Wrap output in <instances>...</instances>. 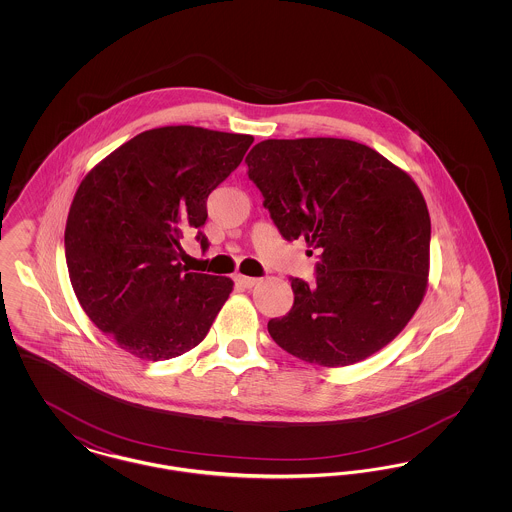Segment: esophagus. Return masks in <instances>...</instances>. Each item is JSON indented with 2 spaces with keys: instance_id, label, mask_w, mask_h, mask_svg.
<instances>
[{
  "instance_id": "esophagus-1",
  "label": "esophagus",
  "mask_w": 512,
  "mask_h": 512,
  "mask_svg": "<svg viewBox=\"0 0 512 512\" xmlns=\"http://www.w3.org/2000/svg\"><path fill=\"white\" fill-rule=\"evenodd\" d=\"M234 280H236V284H238V286H242V288H253V286H255L257 282H259L257 278H251V276H244V274H238V276H236Z\"/></svg>"
}]
</instances>
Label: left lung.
Masks as SVG:
<instances>
[{
	"label": "left lung",
	"mask_w": 512,
	"mask_h": 512,
	"mask_svg": "<svg viewBox=\"0 0 512 512\" xmlns=\"http://www.w3.org/2000/svg\"><path fill=\"white\" fill-rule=\"evenodd\" d=\"M245 163L282 238L318 253L315 284L292 278L293 307L268 320L270 338L320 366L353 365L388 345L428 286L432 228L413 178L340 138L265 140Z\"/></svg>",
	"instance_id": "obj_1"
}]
</instances>
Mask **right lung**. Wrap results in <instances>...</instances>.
Masks as SVG:
<instances>
[{
  "instance_id": "add662e5",
  "label": "right lung",
  "mask_w": 512,
  "mask_h": 512,
  "mask_svg": "<svg viewBox=\"0 0 512 512\" xmlns=\"http://www.w3.org/2000/svg\"><path fill=\"white\" fill-rule=\"evenodd\" d=\"M253 136L199 126L146 130L86 174L74 194L65 257L84 313L121 349L178 357L207 336L234 282L178 263L184 232H201L207 197Z\"/></svg>"
}]
</instances>
